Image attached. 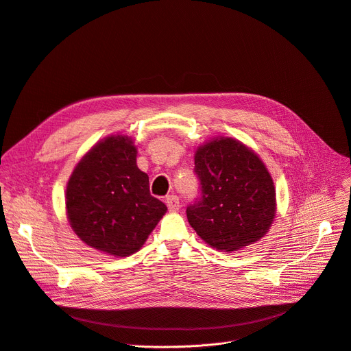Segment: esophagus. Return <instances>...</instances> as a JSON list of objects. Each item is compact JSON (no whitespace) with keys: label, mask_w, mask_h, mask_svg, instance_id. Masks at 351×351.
<instances>
[{"label":"esophagus","mask_w":351,"mask_h":351,"mask_svg":"<svg viewBox=\"0 0 351 351\" xmlns=\"http://www.w3.org/2000/svg\"><path fill=\"white\" fill-rule=\"evenodd\" d=\"M166 205H167V208H169L171 212L179 210V208H180L179 197L176 195H169V196L166 197Z\"/></svg>","instance_id":"esophagus-1"}]
</instances>
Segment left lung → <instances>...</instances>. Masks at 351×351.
I'll return each instance as SVG.
<instances>
[{"instance_id": "1", "label": "left lung", "mask_w": 351, "mask_h": 351, "mask_svg": "<svg viewBox=\"0 0 351 351\" xmlns=\"http://www.w3.org/2000/svg\"><path fill=\"white\" fill-rule=\"evenodd\" d=\"M193 159L202 192L186 209L195 232L223 252L264 238L276 218L277 197L261 158L238 139L218 136L197 146Z\"/></svg>"}]
</instances>
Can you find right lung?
Listing matches in <instances>:
<instances>
[{"mask_svg": "<svg viewBox=\"0 0 351 351\" xmlns=\"http://www.w3.org/2000/svg\"><path fill=\"white\" fill-rule=\"evenodd\" d=\"M126 134L97 142L73 169L66 188V213L74 234L103 254L125 258L138 252L167 208L149 192V176Z\"/></svg>", "mask_w": 351, "mask_h": 351, "instance_id": "1", "label": "right lung"}]
</instances>
